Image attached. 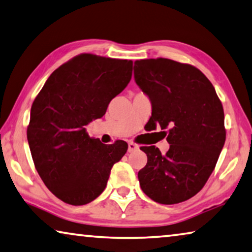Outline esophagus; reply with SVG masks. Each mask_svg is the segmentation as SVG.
Segmentation results:
<instances>
[{"mask_svg": "<svg viewBox=\"0 0 252 252\" xmlns=\"http://www.w3.org/2000/svg\"><path fill=\"white\" fill-rule=\"evenodd\" d=\"M138 149H139V147H138V145H135V143H133V142L127 143V151H129V153H133V151L138 150Z\"/></svg>", "mask_w": 252, "mask_h": 252, "instance_id": "obj_1", "label": "esophagus"}]
</instances>
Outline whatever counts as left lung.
Instances as JSON below:
<instances>
[{
  "instance_id": "1",
  "label": "left lung",
  "mask_w": 252,
  "mask_h": 252,
  "mask_svg": "<svg viewBox=\"0 0 252 252\" xmlns=\"http://www.w3.org/2000/svg\"><path fill=\"white\" fill-rule=\"evenodd\" d=\"M134 81L149 96L150 130L161 127L170 145L161 155L141 147L147 165L138 178L147 196L177 204L196 195L215 168L225 142L224 112L217 92L196 67L167 58L134 62Z\"/></svg>"
}]
</instances>
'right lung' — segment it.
I'll use <instances>...</instances> for the list:
<instances>
[{
    "label": "right lung",
    "mask_w": 252,
    "mask_h": 252,
    "mask_svg": "<svg viewBox=\"0 0 252 252\" xmlns=\"http://www.w3.org/2000/svg\"><path fill=\"white\" fill-rule=\"evenodd\" d=\"M131 76L132 61L82 54L58 67L34 98L27 129L34 167L67 204L85 205L99 196L126 153V142L104 145L87 134L86 126L105 114Z\"/></svg>",
    "instance_id": "add662e5"
}]
</instances>
